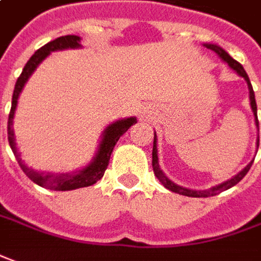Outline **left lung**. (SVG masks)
<instances>
[{"label": "left lung", "mask_w": 261, "mask_h": 261, "mask_svg": "<svg viewBox=\"0 0 261 261\" xmlns=\"http://www.w3.org/2000/svg\"><path fill=\"white\" fill-rule=\"evenodd\" d=\"M204 46L207 48V49H212L213 52H216L217 55L220 57V58L223 59L224 62L227 64V65L237 72L242 78H244V81L247 82V86H249V93H250V105H251V111L254 113V118H256V125L258 127V120H257V105H256V99H254V92H253V86L250 84V79L247 76V73L244 71V68L242 66V64H239L236 59H233L230 57L227 52L224 51L223 48H220L219 45L215 44H204ZM257 148H258V139H257ZM251 163L253 161L246 166V168L242 170V172H239L236 176H233L231 179L229 180H226V182L220 183V185H217L215 188H210L207 190H192V189L188 188H183V186H179V185H176L175 182H172L170 179H169L168 176L165 175L163 172H162V169L159 168V162H158V148H156V134H154L153 138V150H152V166H153V172L154 176L159 179V182L165 186L166 189H169L170 192H175V193H179V195L183 196H189V197H209V196H215L219 195L220 192H223V190H227V189L233 188L234 185L240 182L242 179H243L244 176L247 175V172L250 170L251 168Z\"/></svg>", "instance_id": "1"}]
</instances>
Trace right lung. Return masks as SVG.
Wrapping results in <instances>:
<instances>
[{"label":"right lung","instance_id":"obj_1","mask_svg":"<svg viewBox=\"0 0 261 261\" xmlns=\"http://www.w3.org/2000/svg\"><path fill=\"white\" fill-rule=\"evenodd\" d=\"M81 46V38L78 35H65V37H59L54 39L51 42L45 44L41 46L34 55H32L30 61L25 64L22 73L19 75L17 79V84L14 88V93H12V103H11L10 116H8V142L10 146L14 152V156L17 158L18 165L24 170V173L32 182L37 183L38 186L45 189H51V190H73V189L86 188V186H92L95 183L102 179V176L105 173L108 168V163L111 159V153H112L113 148L116 145V142L119 141V138L126 132L129 127L136 123V118H126V119L116 120L111 123L109 126L103 130L102 134V141H100L98 152L95 154L93 161L81 169L78 172H72V173H46V172H37L34 169L28 168L25 165L21 154L18 152L17 143H15V134H14V127H12V122H14V113H15V108H17L18 98L19 93L22 91V88L27 84L28 78L31 76L32 72L37 69V66L44 61L51 52L59 51V49H68V48H79Z\"/></svg>","mask_w":261,"mask_h":261}]
</instances>
